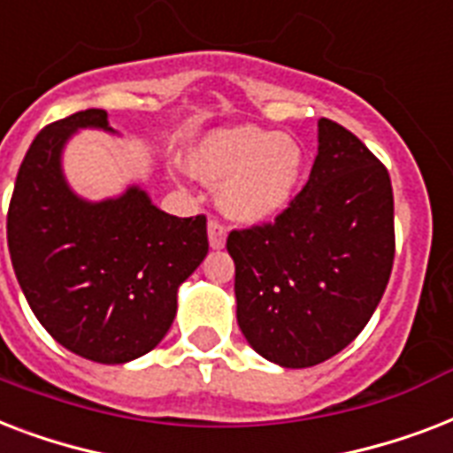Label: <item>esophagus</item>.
<instances>
[{
	"mask_svg": "<svg viewBox=\"0 0 453 453\" xmlns=\"http://www.w3.org/2000/svg\"><path fill=\"white\" fill-rule=\"evenodd\" d=\"M208 238H210V245L219 250L224 248V241H226V226H224L219 219H210L208 222Z\"/></svg>",
	"mask_w": 453,
	"mask_h": 453,
	"instance_id": "esophagus-1",
	"label": "esophagus"
}]
</instances>
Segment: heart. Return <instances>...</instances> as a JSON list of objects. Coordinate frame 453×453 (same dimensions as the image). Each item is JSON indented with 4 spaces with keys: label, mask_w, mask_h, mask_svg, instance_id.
<instances>
[{
    "label": "heart",
    "mask_w": 453,
    "mask_h": 453,
    "mask_svg": "<svg viewBox=\"0 0 453 453\" xmlns=\"http://www.w3.org/2000/svg\"><path fill=\"white\" fill-rule=\"evenodd\" d=\"M188 170L219 188L224 215L243 224L281 215L304 177V150L288 134L241 125L210 132L188 149Z\"/></svg>",
    "instance_id": "b5f03b06"
}]
</instances>
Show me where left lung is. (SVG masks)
<instances>
[{"label":"left lung","instance_id":"obj_1","mask_svg":"<svg viewBox=\"0 0 453 453\" xmlns=\"http://www.w3.org/2000/svg\"><path fill=\"white\" fill-rule=\"evenodd\" d=\"M226 250L252 349L286 369L317 366L359 335L390 281V174L349 129L321 118L303 191L274 222L231 231Z\"/></svg>","mask_w":453,"mask_h":453}]
</instances>
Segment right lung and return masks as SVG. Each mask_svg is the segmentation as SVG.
<instances>
[{
    "label": "right lung",
    "mask_w": 453,
    "mask_h": 453,
    "mask_svg": "<svg viewBox=\"0 0 453 453\" xmlns=\"http://www.w3.org/2000/svg\"><path fill=\"white\" fill-rule=\"evenodd\" d=\"M80 127L108 129V113L87 108L35 136L13 187L6 241L23 296L49 335L99 364H125L170 331L177 290L208 255L205 215L174 217L146 191L77 198L61 172V150Z\"/></svg>",
    "instance_id": "add662e5"
}]
</instances>
